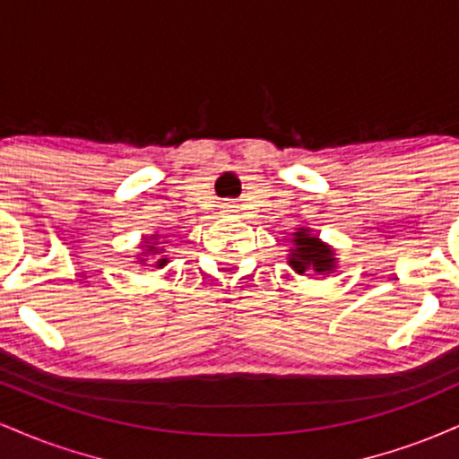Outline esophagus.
<instances>
[{"instance_id": "esophagus-1", "label": "esophagus", "mask_w": 459, "mask_h": 459, "mask_svg": "<svg viewBox=\"0 0 459 459\" xmlns=\"http://www.w3.org/2000/svg\"><path fill=\"white\" fill-rule=\"evenodd\" d=\"M224 207H226V209H229V204H224Z\"/></svg>"}]
</instances>
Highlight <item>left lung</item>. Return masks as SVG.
<instances>
[{
    "instance_id": "left-lung-1",
    "label": "left lung",
    "mask_w": 459,
    "mask_h": 459,
    "mask_svg": "<svg viewBox=\"0 0 459 459\" xmlns=\"http://www.w3.org/2000/svg\"><path fill=\"white\" fill-rule=\"evenodd\" d=\"M296 247L291 250V259H289V265L293 267L298 273H304L308 270L315 272H330L332 263V250L325 244H321L317 237H308L307 233H296Z\"/></svg>"
}]
</instances>
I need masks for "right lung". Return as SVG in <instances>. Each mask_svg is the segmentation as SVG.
<instances>
[{
	"mask_svg": "<svg viewBox=\"0 0 459 459\" xmlns=\"http://www.w3.org/2000/svg\"><path fill=\"white\" fill-rule=\"evenodd\" d=\"M151 239H157V237H151ZM151 243V241H144V244L146 246H142V247H146V250H149V252H160V247H155V244H152L151 247L148 246V244ZM157 265H166V259H160V263H157Z\"/></svg>",
	"mask_w": 459,
	"mask_h": 459,
	"instance_id": "add662e5",
	"label": "right lung"
}]
</instances>
